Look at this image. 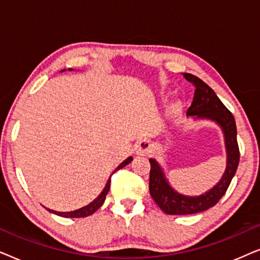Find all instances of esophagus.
<instances>
[{
    "label": "esophagus",
    "instance_id": "1",
    "mask_svg": "<svg viewBox=\"0 0 260 260\" xmlns=\"http://www.w3.org/2000/svg\"><path fill=\"white\" fill-rule=\"evenodd\" d=\"M152 144L149 140H142L137 142V144L135 145V150H136V154L140 156H145L148 155L149 152L151 151Z\"/></svg>",
    "mask_w": 260,
    "mask_h": 260
}]
</instances>
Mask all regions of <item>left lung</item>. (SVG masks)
Segmentation results:
<instances>
[{
	"label": "left lung",
	"instance_id": "obj_1",
	"mask_svg": "<svg viewBox=\"0 0 260 260\" xmlns=\"http://www.w3.org/2000/svg\"><path fill=\"white\" fill-rule=\"evenodd\" d=\"M183 77L194 85L195 92L190 108L187 110V116H195L197 118H208L214 120L222 127L225 135L227 151L226 172L215 187L200 197H186L177 193L169 186L161 167L154 158L150 162L149 175V190L151 198L158 207L167 214L184 215L195 214L213 207L223 197L232 181L239 165L240 152L237 141V126L232 112L222 104L215 92L200 78L190 73H184Z\"/></svg>",
	"mask_w": 260,
	"mask_h": 260
}]
</instances>
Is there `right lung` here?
<instances>
[{
  "mask_svg": "<svg viewBox=\"0 0 260 260\" xmlns=\"http://www.w3.org/2000/svg\"><path fill=\"white\" fill-rule=\"evenodd\" d=\"M131 161H133V157L126 158L125 161L122 162L118 167H117L116 170L112 174H115L117 170L120 169V168H123V167H125L126 165H129ZM110 182H111V177H110V179H109L108 183H106L104 190L102 191L101 195H99V197L95 199L94 201H92L90 205L85 206V207H83V208L77 209V211H73V212H55V211H52V209H48V211L51 212V213H54V214H56V215L63 216V218H85V216H88V215L93 214V213L97 211V209H99V207H101L103 204H104L106 194L109 193V189H110Z\"/></svg>",
  "mask_w": 260,
  "mask_h": 260,
  "instance_id": "add662e5",
  "label": "right lung"
}]
</instances>
